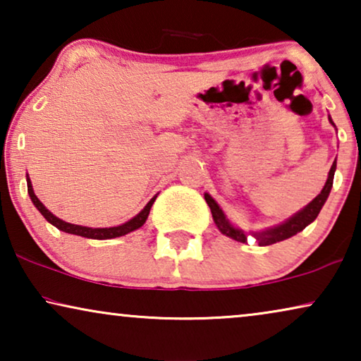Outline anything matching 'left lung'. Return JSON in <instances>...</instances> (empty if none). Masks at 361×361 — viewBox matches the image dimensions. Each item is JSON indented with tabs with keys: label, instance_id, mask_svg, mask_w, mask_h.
I'll use <instances>...</instances> for the list:
<instances>
[{
	"label": "left lung",
	"instance_id": "obj_1",
	"mask_svg": "<svg viewBox=\"0 0 361 361\" xmlns=\"http://www.w3.org/2000/svg\"><path fill=\"white\" fill-rule=\"evenodd\" d=\"M330 123L334 125L332 118H329ZM335 169H337V161L334 162L332 167H330L329 171V177H327V182H325L324 189L320 194L315 197V199L310 202L309 205H305L302 210H299L298 214L290 216L283 224L278 225V226H273V228H268L264 231H255L253 236L256 240H258L259 246H268V245H274L278 243V241H283V240H288L290 236L298 235L299 231H302L305 226L312 224V221L317 219L320 209H322L325 200H327V197L330 194V189H332L334 185V174H335ZM205 202L209 204L210 210H212V216H214V221L216 225V228H219L221 233L230 236V238H233L236 241H241V243H246V235L243 230L236 228L228 221L226 219L224 210L220 209V205L216 204V202L212 199L209 194H205Z\"/></svg>",
	"mask_w": 361,
	"mask_h": 361
}]
</instances>
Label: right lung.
Wrapping results in <instances>:
<instances>
[{"instance_id":"obj_1","label":"right lung","mask_w":361,"mask_h":361,"mask_svg":"<svg viewBox=\"0 0 361 361\" xmlns=\"http://www.w3.org/2000/svg\"><path fill=\"white\" fill-rule=\"evenodd\" d=\"M27 194H29V197H31L32 204L36 205V209L41 212L42 216L49 221V224H52L59 230L66 231V233L78 235V236H83V238H92V240H110V238H116V236H123V235L131 233V231L137 230L140 226L145 225V221L147 220V215H149L151 207H152V204H154V200L157 197V195L152 197V199L146 204L145 209H142L136 216H133L131 220H128L126 224L118 225V226H110V228H90V226L67 224V221L57 219L52 212H49L46 207H44L42 202L37 199L36 194H34L31 179H29V177H27Z\"/></svg>"}]
</instances>
